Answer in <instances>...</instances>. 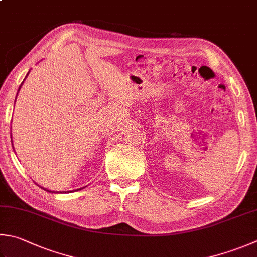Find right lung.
<instances>
[{
    "mask_svg": "<svg viewBox=\"0 0 257 257\" xmlns=\"http://www.w3.org/2000/svg\"><path fill=\"white\" fill-rule=\"evenodd\" d=\"M29 72H30V70H29ZM29 72H28V74H27V76H26V78H27V77H28V75H29ZM26 78H24V79H26ZM23 81H24V80H23ZM23 81H22V84L20 85V87H19V89H18V93H19V90H20V89H21V86L23 85ZM16 99H17V98H16ZM11 138H12V137H11ZM11 141H12V140H11ZM41 188H42V187H41ZM42 189H45V190H46V191H49V192H55V191L48 190V189H46V188H42ZM80 189H81V188H80ZM77 190H79V189H77ZM70 192H71V191H70Z\"/></svg>",
    "mask_w": 257,
    "mask_h": 257,
    "instance_id": "obj_1",
    "label": "right lung"
}]
</instances>
